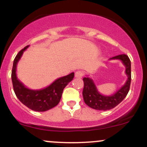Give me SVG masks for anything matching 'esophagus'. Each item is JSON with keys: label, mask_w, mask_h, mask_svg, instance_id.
Masks as SVG:
<instances>
[{"label": "esophagus", "mask_w": 147, "mask_h": 147, "mask_svg": "<svg viewBox=\"0 0 147 147\" xmlns=\"http://www.w3.org/2000/svg\"><path fill=\"white\" fill-rule=\"evenodd\" d=\"M75 77L77 79H82V77H83V72L81 71V70H78V71L75 72Z\"/></svg>", "instance_id": "obj_1"}]
</instances>
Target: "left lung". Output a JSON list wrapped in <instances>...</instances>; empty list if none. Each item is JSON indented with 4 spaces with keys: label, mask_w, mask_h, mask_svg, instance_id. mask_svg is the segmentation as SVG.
Listing matches in <instances>:
<instances>
[{
    "label": "left lung",
    "mask_w": 147,
    "mask_h": 147,
    "mask_svg": "<svg viewBox=\"0 0 147 147\" xmlns=\"http://www.w3.org/2000/svg\"><path fill=\"white\" fill-rule=\"evenodd\" d=\"M119 60L125 66V73L127 79L124 85L114 94L104 95L98 91L93 79L86 75L84 77V87L83 89V97L84 102L92 109L99 111H107L113 109L117 106L126 97L129 91L131 80V61L126 55H120L109 59Z\"/></svg>",
    "instance_id": "8db88e82"
}]
</instances>
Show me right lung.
Returning a JSON list of instances; mask_svg holds the SVG:
<instances>
[{"label": "right lung", "instance_id": "right-lung-1", "mask_svg": "<svg viewBox=\"0 0 147 147\" xmlns=\"http://www.w3.org/2000/svg\"><path fill=\"white\" fill-rule=\"evenodd\" d=\"M28 47L29 45L25 47L18 52L14 60L11 71L13 88L16 97L22 104L32 111L43 112L52 109L59 103L64 88L73 79L75 73L71 72L68 75L59 77L47 87L41 89L34 90L26 87L18 79L16 67L23 52Z\"/></svg>", "mask_w": 147, "mask_h": 147}]
</instances>
